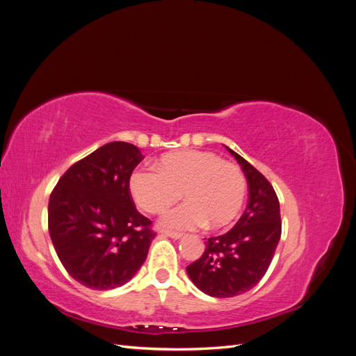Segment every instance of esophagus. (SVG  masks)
Wrapping results in <instances>:
<instances>
[{"instance_id":"34e87169","label":"esophagus","mask_w":356,"mask_h":356,"mask_svg":"<svg viewBox=\"0 0 356 356\" xmlns=\"http://www.w3.org/2000/svg\"><path fill=\"white\" fill-rule=\"evenodd\" d=\"M161 236H168V238H172V239H181L182 238V233H178V232H169V230H161L160 232Z\"/></svg>"}]
</instances>
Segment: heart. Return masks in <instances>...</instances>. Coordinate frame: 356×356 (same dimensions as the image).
<instances>
[{
    "label": "heart",
    "instance_id": "b5f03b06",
    "mask_svg": "<svg viewBox=\"0 0 356 356\" xmlns=\"http://www.w3.org/2000/svg\"><path fill=\"white\" fill-rule=\"evenodd\" d=\"M154 166L136 168L129 177V191L148 213L165 212L184 193L188 202L165 215V227L187 230L207 224L220 230L238 218L246 197V179L238 165L203 149H178L160 156Z\"/></svg>",
    "mask_w": 356,
    "mask_h": 356
}]
</instances>
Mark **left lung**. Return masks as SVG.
<instances>
[{
	"instance_id": "left-lung-1",
	"label": "left lung",
	"mask_w": 356,
	"mask_h": 356,
	"mask_svg": "<svg viewBox=\"0 0 356 356\" xmlns=\"http://www.w3.org/2000/svg\"><path fill=\"white\" fill-rule=\"evenodd\" d=\"M227 149L248 181L246 209L232 230L209 238L202 257L187 266L191 282L202 293L218 298L243 294L261 281L282 230L279 200L270 182L243 157Z\"/></svg>"
}]
</instances>
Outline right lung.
I'll return each instance as SVG.
<instances>
[{
    "mask_svg": "<svg viewBox=\"0 0 356 356\" xmlns=\"http://www.w3.org/2000/svg\"><path fill=\"white\" fill-rule=\"evenodd\" d=\"M143 159L129 143L105 144L74 163L51 191L53 246L65 270L84 286H122L145 261L156 233L129 191V177Z\"/></svg>",
    "mask_w": 356,
    "mask_h": 356,
    "instance_id": "obj_1",
    "label": "right lung"
}]
</instances>
